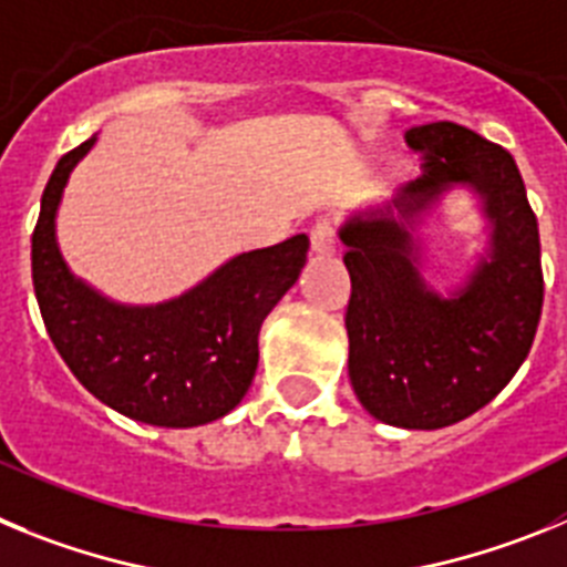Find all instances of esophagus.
I'll use <instances>...</instances> for the list:
<instances>
[{
	"label": "esophagus",
	"instance_id": "34e87169",
	"mask_svg": "<svg viewBox=\"0 0 567 567\" xmlns=\"http://www.w3.org/2000/svg\"><path fill=\"white\" fill-rule=\"evenodd\" d=\"M309 244H312L315 255H334L338 249V240H334V227L329 218H320L312 227V235H309Z\"/></svg>",
	"mask_w": 567,
	"mask_h": 567
}]
</instances>
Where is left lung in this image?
<instances>
[{"label":"left lung","mask_w":567,"mask_h":567,"mask_svg":"<svg viewBox=\"0 0 567 567\" xmlns=\"http://www.w3.org/2000/svg\"><path fill=\"white\" fill-rule=\"evenodd\" d=\"M405 144L423 175L338 233L352 275L349 380L374 420L434 432L480 412L528 358L545 292L539 229L508 150L454 122L405 130ZM452 188L475 193L489 247L440 296L422 278L416 233Z\"/></svg>","instance_id":"left-lung-1"}]
</instances>
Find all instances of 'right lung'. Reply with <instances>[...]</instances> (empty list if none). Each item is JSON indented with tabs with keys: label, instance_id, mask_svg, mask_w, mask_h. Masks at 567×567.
<instances>
[{
	"label": "right lung",
	"instance_id": "right-lung-1",
	"mask_svg": "<svg viewBox=\"0 0 567 567\" xmlns=\"http://www.w3.org/2000/svg\"><path fill=\"white\" fill-rule=\"evenodd\" d=\"M96 135L62 155L33 229V289L56 352L79 383L118 414L193 429L244 400L258 369V332L307 264L309 238L229 258L178 298L118 303L70 272L56 240L64 187Z\"/></svg>",
	"mask_w": 567,
	"mask_h": 567
}]
</instances>
